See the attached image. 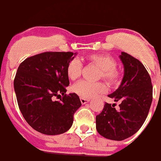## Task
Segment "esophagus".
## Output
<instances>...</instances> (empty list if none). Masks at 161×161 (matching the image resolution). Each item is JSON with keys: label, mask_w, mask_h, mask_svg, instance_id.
<instances>
[{"label": "esophagus", "mask_w": 161, "mask_h": 161, "mask_svg": "<svg viewBox=\"0 0 161 161\" xmlns=\"http://www.w3.org/2000/svg\"><path fill=\"white\" fill-rule=\"evenodd\" d=\"M89 99H86V98H83V97H80V102H81V103L83 104H86L87 103V102H89Z\"/></svg>", "instance_id": "obj_1"}]
</instances>
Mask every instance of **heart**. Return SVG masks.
Instances as JSON below:
<instances>
[{"label":"heart","instance_id":"b5f03b06","mask_svg":"<svg viewBox=\"0 0 161 161\" xmlns=\"http://www.w3.org/2000/svg\"><path fill=\"white\" fill-rule=\"evenodd\" d=\"M87 60L100 69L99 78L102 79L110 86H116L120 83L121 73L116 68V61L113 57L107 55H91ZM82 64L78 59H73L67 66V75L72 80H76L80 77ZM72 91L80 97L89 99L96 95L105 93L106 85L102 82L80 81L72 87Z\"/></svg>","mask_w":161,"mask_h":161}]
</instances>
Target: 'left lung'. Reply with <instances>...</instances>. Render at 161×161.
I'll return each mask as SVG.
<instances>
[{
	"label": "left lung",
	"mask_w": 161,
	"mask_h": 161,
	"mask_svg": "<svg viewBox=\"0 0 161 161\" xmlns=\"http://www.w3.org/2000/svg\"><path fill=\"white\" fill-rule=\"evenodd\" d=\"M124 74L121 85L109 94L119 109L105 103L103 110L96 117V128L101 136L121 141L136 134L143 126L153 102V85L148 72L143 64L126 52L119 55Z\"/></svg>",
	"instance_id": "8db88e82"
}]
</instances>
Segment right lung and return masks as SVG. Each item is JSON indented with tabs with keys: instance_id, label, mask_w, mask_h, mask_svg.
Instances as JSON below:
<instances>
[{
	"instance_id": "add662e5",
	"label": "right lung",
	"mask_w": 161,
	"mask_h": 161,
	"mask_svg": "<svg viewBox=\"0 0 161 161\" xmlns=\"http://www.w3.org/2000/svg\"><path fill=\"white\" fill-rule=\"evenodd\" d=\"M77 55L44 52L27 58L19 65L14 86L21 113L28 124L47 136L68 131L81 102L76 93L66 94L69 85L67 66ZM60 101H54L61 96Z\"/></svg>"
}]
</instances>
